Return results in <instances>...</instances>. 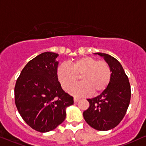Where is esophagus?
Segmentation results:
<instances>
[{
    "label": "esophagus",
    "instance_id": "esophagus-1",
    "mask_svg": "<svg viewBox=\"0 0 146 146\" xmlns=\"http://www.w3.org/2000/svg\"><path fill=\"white\" fill-rule=\"evenodd\" d=\"M80 99H79V98H77V97H75L74 98V102L75 103H77V102H78L79 101H80Z\"/></svg>",
    "mask_w": 146,
    "mask_h": 146
}]
</instances>
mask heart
<instances>
[{
  "mask_svg": "<svg viewBox=\"0 0 146 146\" xmlns=\"http://www.w3.org/2000/svg\"><path fill=\"white\" fill-rule=\"evenodd\" d=\"M57 77L62 89L68 90L80 77L82 83L69 90L75 96L99 94L107 88L111 78V70L108 62L98 61L90 56L75 60L70 65L62 63L57 69Z\"/></svg>",
  "mask_w": 146,
  "mask_h": 146,
  "instance_id": "heart-1",
  "label": "heart"
}]
</instances>
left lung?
Masks as SVG:
<instances>
[{"instance_id":"obj_1","label":"left lung","mask_w":146,"mask_h":146,"mask_svg":"<svg viewBox=\"0 0 146 146\" xmlns=\"http://www.w3.org/2000/svg\"><path fill=\"white\" fill-rule=\"evenodd\" d=\"M111 70V78L107 88L99 96L88 99L90 107L84 111L86 122L98 131H108L115 128L122 121L131 100V86L124 68L115 58L103 53Z\"/></svg>"}]
</instances>
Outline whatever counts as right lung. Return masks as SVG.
I'll return each instance as SVG.
<instances>
[{"label": "right lung", "instance_id": "1", "mask_svg": "<svg viewBox=\"0 0 146 146\" xmlns=\"http://www.w3.org/2000/svg\"><path fill=\"white\" fill-rule=\"evenodd\" d=\"M58 54L44 52L30 60L21 71L14 89L15 103L23 120L35 131L55 129L66 117L73 97L61 88L57 77Z\"/></svg>", "mask_w": 146, "mask_h": 146}]
</instances>
